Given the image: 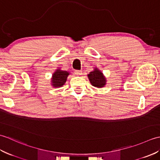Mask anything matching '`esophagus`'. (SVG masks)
Instances as JSON below:
<instances>
[{"label": "esophagus", "mask_w": 160, "mask_h": 160, "mask_svg": "<svg viewBox=\"0 0 160 160\" xmlns=\"http://www.w3.org/2000/svg\"><path fill=\"white\" fill-rule=\"evenodd\" d=\"M75 73H76L77 76H81V75L82 74V72L81 71L76 70V71H75Z\"/></svg>", "instance_id": "34e87169"}]
</instances>
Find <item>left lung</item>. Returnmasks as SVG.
Wrapping results in <instances>:
<instances>
[{
  "label": "left lung",
  "mask_w": 160,
  "mask_h": 160,
  "mask_svg": "<svg viewBox=\"0 0 160 160\" xmlns=\"http://www.w3.org/2000/svg\"><path fill=\"white\" fill-rule=\"evenodd\" d=\"M91 85L97 88H102L107 84V78L104 76L103 73L94 67V69L87 75Z\"/></svg>",
  "instance_id": "8db88e82"
}]
</instances>
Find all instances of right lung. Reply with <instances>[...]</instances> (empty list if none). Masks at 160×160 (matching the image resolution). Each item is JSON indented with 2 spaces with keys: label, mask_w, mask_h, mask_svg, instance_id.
I'll list each match as a JSON object with an SVG mask.
<instances>
[{
  "label": "right lung",
  "mask_w": 160,
  "mask_h": 160,
  "mask_svg": "<svg viewBox=\"0 0 160 160\" xmlns=\"http://www.w3.org/2000/svg\"><path fill=\"white\" fill-rule=\"evenodd\" d=\"M69 74L70 73L68 71L61 70L58 68L52 74V77L51 78V85L54 88L62 87L67 82V77Z\"/></svg>",
  "instance_id": "1"
}]
</instances>
